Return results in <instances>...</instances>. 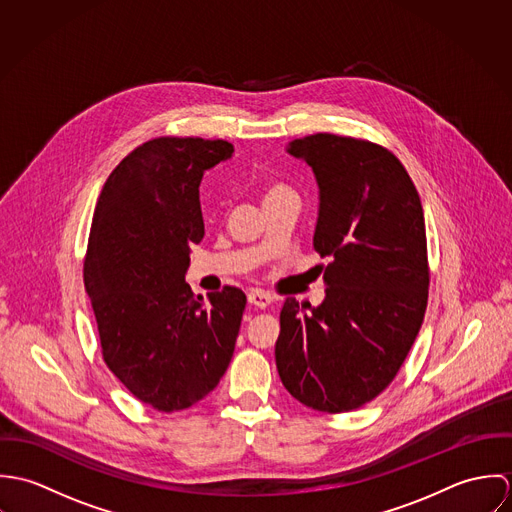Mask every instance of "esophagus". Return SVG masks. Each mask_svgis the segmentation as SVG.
Wrapping results in <instances>:
<instances>
[{
	"label": "esophagus",
	"instance_id": "esophagus-1",
	"mask_svg": "<svg viewBox=\"0 0 512 512\" xmlns=\"http://www.w3.org/2000/svg\"><path fill=\"white\" fill-rule=\"evenodd\" d=\"M272 301H274V295L264 292V290H252V292L248 293V303H252V305H256L260 309L268 307Z\"/></svg>",
	"mask_w": 512,
	"mask_h": 512
}]
</instances>
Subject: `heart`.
Segmentation results:
<instances>
[{
  "label": "heart",
  "instance_id": "b5f03b06",
  "mask_svg": "<svg viewBox=\"0 0 512 512\" xmlns=\"http://www.w3.org/2000/svg\"><path fill=\"white\" fill-rule=\"evenodd\" d=\"M286 195H295L292 187H288L284 183H270L264 191V203L272 201V199H278V197H286Z\"/></svg>",
  "mask_w": 512,
  "mask_h": 512
}]
</instances>
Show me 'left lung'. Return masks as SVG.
Segmentation results:
<instances>
[{
  "label": "left lung",
  "instance_id": "obj_1",
  "mask_svg": "<svg viewBox=\"0 0 512 512\" xmlns=\"http://www.w3.org/2000/svg\"><path fill=\"white\" fill-rule=\"evenodd\" d=\"M288 151L319 185L313 248L327 295L286 297L276 366L286 390L317 412H351L374 400L406 361L428 307V242L420 195L386 147L313 134Z\"/></svg>",
  "mask_w": 512,
  "mask_h": 512
}]
</instances>
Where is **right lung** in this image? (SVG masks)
I'll return each mask as SVG.
<instances>
[{"label": "right lung", "instance_id": "obj_1", "mask_svg": "<svg viewBox=\"0 0 512 512\" xmlns=\"http://www.w3.org/2000/svg\"><path fill=\"white\" fill-rule=\"evenodd\" d=\"M224 140L163 136L128 153L98 197L84 256L102 359L159 412L203 400L234 353L246 295L191 292V246L205 234L203 173L232 155Z\"/></svg>", "mask_w": 512, "mask_h": 512}]
</instances>
